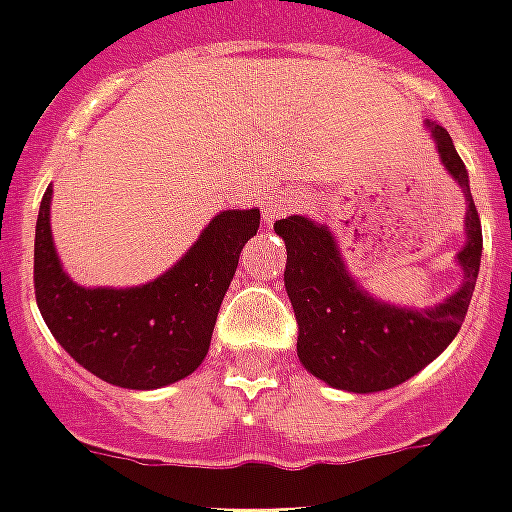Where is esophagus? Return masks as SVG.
I'll return each instance as SVG.
<instances>
[{"label":"esophagus","mask_w":512,"mask_h":512,"mask_svg":"<svg viewBox=\"0 0 512 512\" xmlns=\"http://www.w3.org/2000/svg\"><path fill=\"white\" fill-rule=\"evenodd\" d=\"M297 199L295 196H289V193H273V196H265L263 201V220L268 225L273 223V220H279V217H284L289 212V209L295 207Z\"/></svg>","instance_id":"esophagus-1"}]
</instances>
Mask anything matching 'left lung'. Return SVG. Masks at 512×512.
Segmentation results:
<instances>
[{
  "instance_id": "8db88e82",
  "label": "left lung",
  "mask_w": 512,
  "mask_h": 512,
  "mask_svg": "<svg viewBox=\"0 0 512 512\" xmlns=\"http://www.w3.org/2000/svg\"><path fill=\"white\" fill-rule=\"evenodd\" d=\"M438 159L465 196V244L454 257L462 281L457 292L428 308L385 303L366 292L345 265L337 236L305 215L279 220L273 231L287 244L284 287L295 308L300 364L348 393L396 388L446 350L457 337L481 268V220L470 196V177L444 127L425 122Z\"/></svg>"
}]
</instances>
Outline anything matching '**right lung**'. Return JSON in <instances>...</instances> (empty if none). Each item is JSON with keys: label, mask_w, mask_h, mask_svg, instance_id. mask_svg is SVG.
Listing matches in <instances>:
<instances>
[{"label": "right lung", "mask_w": 512, "mask_h": 512, "mask_svg": "<svg viewBox=\"0 0 512 512\" xmlns=\"http://www.w3.org/2000/svg\"><path fill=\"white\" fill-rule=\"evenodd\" d=\"M50 204L52 185L36 217V305L68 356L127 390L164 388L196 372L241 249L260 228V209L217 212L170 271L140 287H82L63 271Z\"/></svg>", "instance_id": "right-lung-1"}]
</instances>
